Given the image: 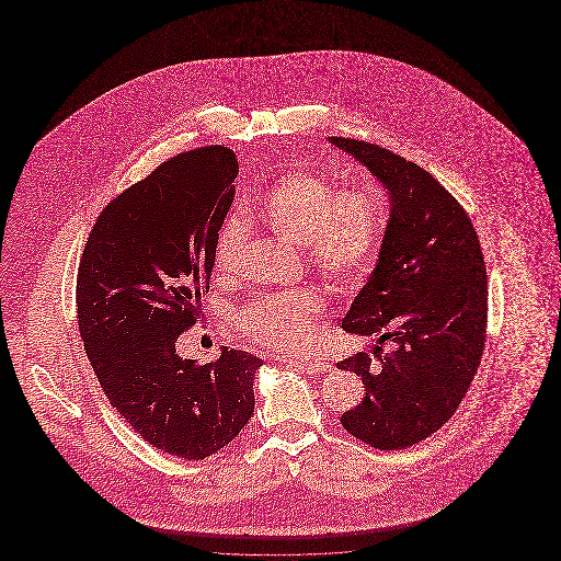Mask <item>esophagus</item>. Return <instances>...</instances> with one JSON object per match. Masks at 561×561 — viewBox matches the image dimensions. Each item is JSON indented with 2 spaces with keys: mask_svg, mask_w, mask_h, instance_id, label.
Masks as SVG:
<instances>
[{
  "mask_svg": "<svg viewBox=\"0 0 561 561\" xmlns=\"http://www.w3.org/2000/svg\"><path fill=\"white\" fill-rule=\"evenodd\" d=\"M288 366H290V368H300L302 373L307 374L332 373V366L325 364V362H296V359H290Z\"/></svg>",
  "mask_w": 561,
  "mask_h": 561,
  "instance_id": "34e87169",
  "label": "esophagus"
}]
</instances>
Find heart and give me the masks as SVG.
<instances>
[{"label":"heart","instance_id":"heart-1","mask_svg":"<svg viewBox=\"0 0 561 561\" xmlns=\"http://www.w3.org/2000/svg\"><path fill=\"white\" fill-rule=\"evenodd\" d=\"M256 218L282 240L302 245L307 261L336 288L362 282L385 238V204L370 187L336 185L313 172H288L263 193ZM243 231L229 222L214 245V271L222 282L236 277ZM323 311L316 286L261 296L243 305L236 323L245 336L275 351H305L313 321Z\"/></svg>","mask_w":561,"mask_h":561}]
</instances>
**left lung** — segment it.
Returning a JSON list of instances; mask_svg holds the SVG:
<instances>
[{
  "label": "left lung",
  "instance_id": "8db88e82",
  "mask_svg": "<svg viewBox=\"0 0 561 561\" xmlns=\"http://www.w3.org/2000/svg\"><path fill=\"white\" fill-rule=\"evenodd\" d=\"M330 142L364 163L391 202L376 267L343 320L376 345L336 364L366 389L341 425L376 450H403L444 427L478 374L488 323L480 238L421 165L366 140Z\"/></svg>",
  "mask_w": 561,
  "mask_h": 561
}]
</instances>
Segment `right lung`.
Returning a JSON list of instances; mask_svg holds the SVG:
<instances>
[{
  "mask_svg": "<svg viewBox=\"0 0 561 561\" xmlns=\"http://www.w3.org/2000/svg\"><path fill=\"white\" fill-rule=\"evenodd\" d=\"M238 172L236 153L220 145L163 161L108 202L78 271L81 341L107 400L145 442L185 460L240 435L263 366L236 348L210 364L176 353L210 290Z\"/></svg>",
  "mask_w": 561,
  "mask_h": 561,
  "instance_id": "add662e5",
  "label": "right lung"
}]
</instances>
